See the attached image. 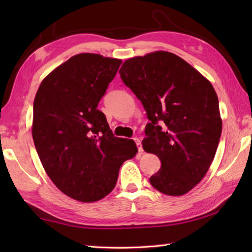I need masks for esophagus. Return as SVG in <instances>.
<instances>
[{"instance_id": "34e87169", "label": "esophagus", "mask_w": 252, "mask_h": 252, "mask_svg": "<svg viewBox=\"0 0 252 252\" xmlns=\"http://www.w3.org/2000/svg\"><path fill=\"white\" fill-rule=\"evenodd\" d=\"M134 142H135V144H136V146H137V148H138V152H140V153H143V148H142V143H141V140H140V138H137V137H135V138H134Z\"/></svg>"}]
</instances>
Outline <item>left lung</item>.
I'll use <instances>...</instances> for the list:
<instances>
[{"mask_svg":"<svg viewBox=\"0 0 252 252\" xmlns=\"http://www.w3.org/2000/svg\"><path fill=\"white\" fill-rule=\"evenodd\" d=\"M119 72L151 121L143 148L161 167L149 182L162 194H186L208 172L221 137L215 89L189 63L163 51L130 58Z\"/></svg>","mask_w":252,"mask_h":252,"instance_id":"left-lung-1","label":"left lung"}]
</instances>
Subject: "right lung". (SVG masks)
<instances>
[{
	"mask_svg": "<svg viewBox=\"0 0 252 252\" xmlns=\"http://www.w3.org/2000/svg\"><path fill=\"white\" fill-rule=\"evenodd\" d=\"M98 54L74 55L47 76L33 103L32 137L47 175L73 199L97 201L133 158V140L116 137L97 105L121 65Z\"/></svg>",
	"mask_w": 252,
	"mask_h": 252,
	"instance_id": "right-lung-1",
	"label": "right lung"
}]
</instances>
